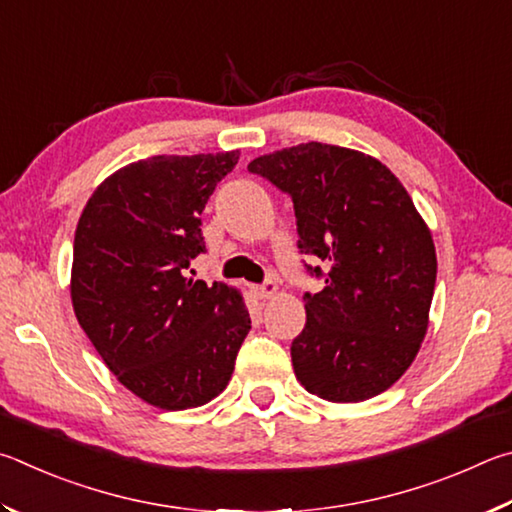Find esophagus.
Instances as JSON below:
<instances>
[{
	"label": "esophagus",
	"mask_w": 512,
	"mask_h": 512,
	"mask_svg": "<svg viewBox=\"0 0 512 512\" xmlns=\"http://www.w3.org/2000/svg\"><path fill=\"white\" fill-rule=\"evenodd\" d=\"M251 290H254V294H256L258 299H270V297H274L276 290H279V288H276L274 281H265L261 285H254V288H251Z\"/></svg>",
	"instance_id": "obj_1"
}]
</instances>
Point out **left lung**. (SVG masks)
Returning a JSON list of instances; mask_svg holds the SVG:
<instances>
[{
	"instance_id": "8db88e82",
	"label": "left lung",
	"mask_w": 512,
	"mask_h": 512,
	"mask_svg": "<svg viewBox=\"0 0 512 512\" xmlns=\"http://www.w3.org/2000/svg\"><path fill=\"white\" fill-rule=\"evenodd\" d=\"M288 193L297 247L319 265L306 272L324 290L306 292V326L290 346L306 391L330 402H362L405 373L427 333L436 251L405 186L357 150L301 143L251 161Z\"/></svg>"
}]
</instances>
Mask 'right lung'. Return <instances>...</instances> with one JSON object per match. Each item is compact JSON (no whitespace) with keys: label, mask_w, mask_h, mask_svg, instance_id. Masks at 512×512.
I'll use <instances>...</instances> for the list:
<instances>
[{"label":"right lung","mask_w":512,"mask_h":512,"mask_svg":"<svg viewBox=\"0 0 512 512\" xmlns=\"http://www.w3.org/2000/svg\"><path fill=\"white\" fill-rule=\"evenodd\" d=\"M236 164L238 150L141 159L107 177L78 220V324L123 387L159 409L220 396L251 330L236 290L186 274L206 251L200 213Z\"/></svg>","instance_id":"right-lung-1"}]
</instances>
